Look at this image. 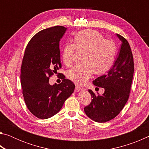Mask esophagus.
Returning a JSON list of instances; mask_svg holds the SVG:
<instances>
[{"mask_svg": "<svg viewBox=\"0 0 149 149\" xmlns=\"http://www.w3.org/2000/svg\"><path fill=\"white\" fill-rule=\"evenodd\" d=\"M81 89V88L79 86H78L77 85H75V92H79Z\"/></svg>", "mask_w": 149, "mask_h": 149, "instance_id": "1", "label": "esophagus"}]
</instances>
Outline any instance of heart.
Listing matches in <instances>:
<instances>
[{
	"instance_id": "heart-1",
	"label": "heart",
	"mask_w": 149,
	"mask_h": 149,
	"mask_svg": "<svg viewBox=\"0 0 149 149\" xmlns=\"http://www.w3.org/2000/svg\"><path fill=\"white\" fill-rule=\"evenodd\" d=\"M75 49L85 52L84 64L75 65L67 72V77L78 85H84L93 74L104 75L114 64L117 48L114 42L107 40L99 32L87 29L78 32L74 38V45L66 44L62 50V60L70 66L74 61Z\"/></svg>"
}]
</instances>
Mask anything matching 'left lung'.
Segmentation results:
<instances>
[{"mask_svg":"<svg viewBox=\"0 0 149 149\" xmlns=\"http://www.w3.org/2000/svg\"><path fill=\"white\" fill-rule=\"evenodd\" d=\"M116 35L122 45L114 64L107 75L93 81L97 87L104 88V93L96 95L91 90H88L93 99L90 104L84 108L87 116L99 123L111 120L122 111L129 98L132 86L134 72L132 50L124 37Z\"/></svg>","mask_w":149,"mask_h":149,"instance_id":"left-lung-1","label":"left lung"}]
</instances>
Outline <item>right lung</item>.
I'll use <instances>...</instances> for the list:
<instances>
[{
  "label": "right lung",
  "mask_w": 149,
  "mask_h": 149,
  "mask_svg": "<svg viewBox=\"0 0 149 149\" xmlns=\"http://www.w3.org/2000/svg\"><path fill=\"white\" fill-rule=\"evenodd\" d=\"M66 27L54 26L42 30L30 40L21 67V85L25 102L33 114L47 119L57 114L74 91L72 81L62 77L51 85L49 78L61 68L59 42Z\"/></svg>",
  "instance_id": "right-lung-1"
}]
</instances>
